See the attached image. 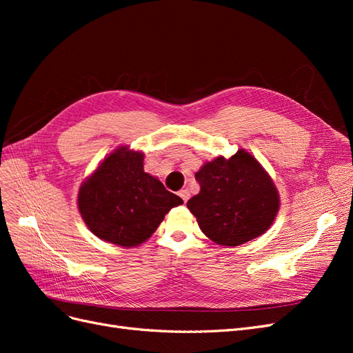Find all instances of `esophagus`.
<instances>
[{"label": "esophagus", "instance_id": "34e87169", "mask_svg": "<svg viewBox=\"0 0 353 353\" xmlns=\"http://www.w3.org/2000/svg\"><path fill=\"white\" fill-rule=\"evenodd\" d=\"M178 194H179V197H181V199H183V201H184V203H187V200L190 199V191H188L187 188H185V190H181Z\"/></svg>", "mask_w": 353, "mask_h": 353}]
</instances>
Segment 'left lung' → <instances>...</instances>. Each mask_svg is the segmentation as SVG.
<instances>
[{"label": "left lung", "instance_id": "obj_1", "mask_svg": "<svg viewBox=\"0 0 353 353\" xmlns=\"http://www.w3.org/2000/svg\"><path fill=\"white\" fill-rule=\"evenodd\" d=\"M200 193L187 201L206 237L221 245H240L268 230L280 196L271 176L243 148L216 157L196 172Z\"/></svg>", "mask_w": 353, "mask_h": 353}]
</instances>
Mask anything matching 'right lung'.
<instances>
[{
  "label": "right lung",
  "mask_w": 353,
  "mask_h": 353,
  "mask_svg": "<svg viewBox=\"0 0 353 353\" xmlns=\"http://www.w3.org/2000/svg\"><path fill=\"white\" fill-rule=\"evenodd\" d=\"M143 162L144 153L122 145L82 183L78 208L99 239L135 248L152 237L170 209L183 205V199L144 172Z\"/></svg>",
  "instance_id": "1"
}]
</instances>
